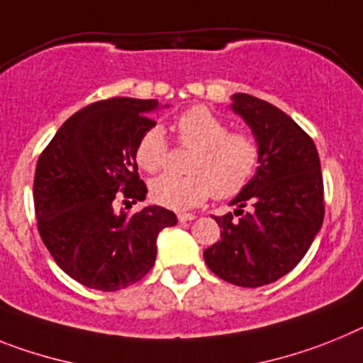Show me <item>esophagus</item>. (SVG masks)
<instances>
[{
  "label": "esophagus",
  "mask_w": 363,
  "mask_h": 363,
  "mask_svg": "<svg viewBox=\"0 0 363 363\" xmlns=\"http://www.w3.org/2000/svg\"><path fill=\"white\" fill-rule=\"evenodd\" d=\"M179 223H190V220L195 219L194 213H179Z\"/></svg>",
  "instance_id": "34e87169"
}]
</instances>
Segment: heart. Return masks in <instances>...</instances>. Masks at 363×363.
Returning a JSON list of instances; mask_svg holds the SVG:
<instances>
[{"label":"heart","mask_w":363,"mask_h":363,"mask_svg":"<svg viewBox=\"0 0 363 363\" xmlns=\"http://www.w3.org/2000/svg\"><path fill=\"white\" fill-rule=\"evenodd\" d=\"M179 143L195 150L188 162L190 175H162L150 184L151 199L172 210L199 206L210 195L234 197L252 181L259 166V146L250 135L230 133L228 125L203 106L190 107L175 122ZM168 153L166 135L160 125H151L140 135L135 160L144 172L162 168Z\"/></svg>","instance_id":"heart-1"}]
</instances>
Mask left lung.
<instances>
[{
    "instance_id": "obj_1",
    "label": "left lung",
    "mask_w": 363,
    "mask_h": 363,
    "mask_svg": "<svg viewBox=\"0 0 363 363\" xmlns=\"http://www.w3.org/2000/svg\"><path fill=\"white\" fill-rule=\"evenodd\" d=\"M230 109L256 138L259 166L230 201L234 213L216 217L220 239L204 261L220 279L256 289L291 272L311 248L325 213L323 179L313 138L286 113L245 93L232 94Z\"/></svg>"
}]
</instances>
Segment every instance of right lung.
<instances>
[{"mask_svg": "<svg viewBox=\"0 0 363 363\" xmlns=\"http://www.w3.org/2000/svg\"><path fill=\"white\" fill-rule=\"evenodd\" d=\"M168 107V106H164ZM157 100L109 99L67 118L36 164L38 230L56 264L74 281L113 292L143 279L157 257L159 232L177 216L157 204L129 213L146 199L135 147Z\"/></svg>", "mask_w": 363, "mask_h": 363, "instance_id": "1", "label": "right lung"}]
</instances>
